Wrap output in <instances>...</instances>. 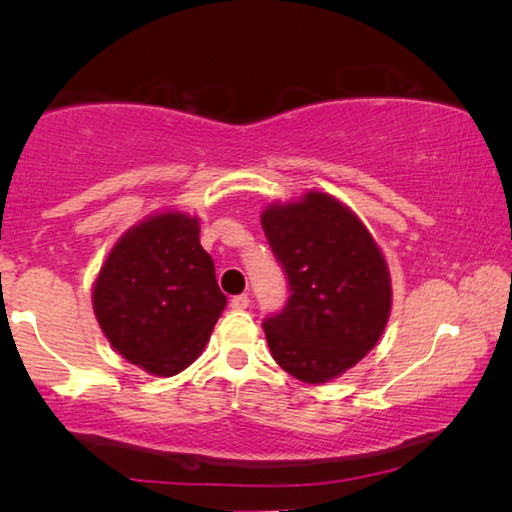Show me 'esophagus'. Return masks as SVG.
I'll list each match as a JSON object with an SVG mask.
<instances>
[{"label": "esophagus", "instance_id": "esophagus-1", "mask_svg": "<svg viewBox=\"0 0 512 512\" xmlns=\"http://www.w3.org/2000/svg\"><path fill=\"white\" fill-rule=\"evenodd\" d=\"M248 305H250V298L246 296V293H241V296H235V298H232L230 300V307L232 309H248Z\"/></svg>", "mask_w": 512, "mask_h": 512}]
</instances>
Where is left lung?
<instances>
[{
	"label": "left lung",
	"mask_w": 512,
	"mask_h": 512,
	"mask_svg": "<svg viewBox=\"0 0 512 512\" xmlns=\"http://www.w3.org/2000/svg\"><path fill=\"white\" fill-rule=\"evenodd\" d=\"M262 228L289 282L287 305L264 318L273 359L323 384L375 348L391 314V275L375 239L329 194L271 205Z\"/></svg>",
	"instance_id": "1"
}]
</instances>
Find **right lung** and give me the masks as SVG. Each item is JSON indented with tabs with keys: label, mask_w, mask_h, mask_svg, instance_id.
Segmentation results:
<instances>
[{
	"label": "right lung",
	"mask_w": 512,
	"mask_h": 512,
	"mask_svg": "<svg viewBox=\"0 0 512 512\" xmlns=\"http://www.w3.org/2000/svg\"><path fill=\"white\" fill-rule=\"evenodd\" d=\"M198 232L196 216H151L117 241L94 282L92 305L106 339L151 375L185 370L228 302Z\"/></svg>",
	"instance_id": "obj_1"
}]
</instances>
